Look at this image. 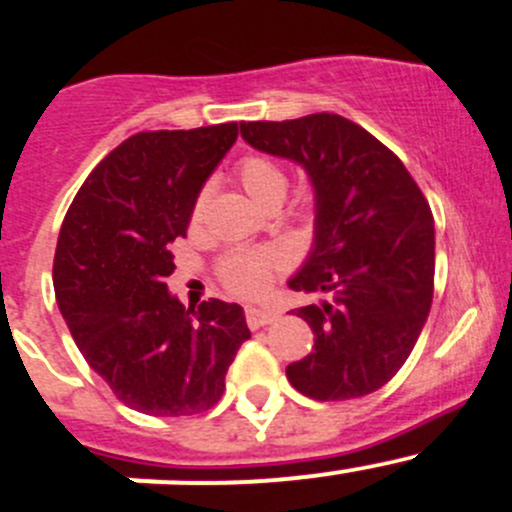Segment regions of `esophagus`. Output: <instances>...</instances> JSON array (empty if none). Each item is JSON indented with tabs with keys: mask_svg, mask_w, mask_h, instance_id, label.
Listing matches in <instances>:
<instances>
[{
	"mask_svg": "<svg viewBox=\"0 0 512 512\" xmlns=\"http://www.w3.org/2000/svg\"><path fill=\"white\" fill-rule=\"evenodd\" d=\"M277 317H280V314L270 307H247L245 309V319H247V327L250 329L267 327V324L275 322Z\"/></svg>",
	"mask_w": 512,
	"mask_h": 512,
	"instance_id": "esophagus-1",
	"label": "esophagus"
}]
</instances>
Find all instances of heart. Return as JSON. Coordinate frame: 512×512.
Wrapping results in <instances>:
<instances>
[{
  "instance_id": "b5f03b06",
  "label": "heart",
  "mask_w": 512,
  "mask_h": 512,
  "mask_svg": "<svg viewBox=\"0 0 512 512\" xmlns=\"http://www.w3.org/2000/svg\"><path fill=\"white\" fill-rule=\"evenodd\" d=\"M237 180L245 188V193L255 200L260 208H267L272 203H282L287 193V173L265 156H245L235 168ZM208 203V188L198 190L190 208V218L198 223L205 213ZM275 265V255L270 250H232L220 260L218 272L220 280L230 292L240 297H252L260 294L270 280V270Z\"/></svg>"
}]
</instances>
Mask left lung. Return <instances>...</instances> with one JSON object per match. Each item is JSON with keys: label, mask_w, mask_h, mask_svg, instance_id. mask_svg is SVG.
I'll list each match as a JSON object with an SVG mask.
<instances>
[{"label": "left lung", "mask_w": 512, "mask_h": 512, "mask_svg": "<svg viewBox=\"0 0 512 512\" xmlns=\"http://www.w3.org/2000/svg\"><path fill=\"white\" fill-rule=\"evenodd\" d=\"M252 148L307 170L314 242L294 292L319 294L297 309L314 349L287 366L299 394L359 399L404 366L433 299V215L406 165L369 131L337 116L240 123Z\"/></svg>", "instance_id": "1"}]
</instances>
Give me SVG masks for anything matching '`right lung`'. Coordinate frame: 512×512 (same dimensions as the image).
I'll return each instance as SVG.
<instances>
[{
	"mask_svg": "<svg viewBox=\"0 0 512 512\" xmlns=\"http://www.w3.org/2000/svg\"><path fill=\"white\" fill-rule=\"evenodd\" d=\"M237 123L143 131L113 148L76 193L54 255V292L76 347L131 409L208 411L250 339L240 304L183 307L168 292L170 242L232 143Z\"/></svg>",
	"mask_w": 512,
	"mask_h": 512,
	"instance_id": "obj_1",
	"label": "right lung"
}]
</instances>
